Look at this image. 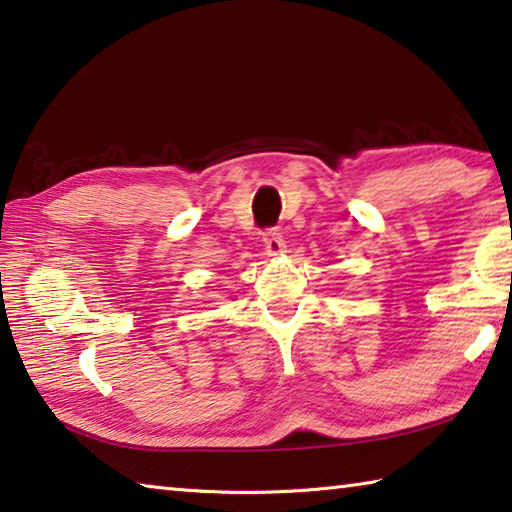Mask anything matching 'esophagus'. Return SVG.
<instances>
[{
  "mask_svg": "<svg viewBox=\"0 0 512 512\" xmlns=\"http://www.w3.org/2000/svg\"><path fill=\"white\" fill-rule=\"evenodd\" d=\"M264 250H266V255H271V257L284 253V239H282L280 230L271 228L264 232Z\"/></svg>",
  "mask_w": 512,
  "mask_h": 512,
  "instance_id": "1",
  "label": "esophagus"
}]
</instances>
